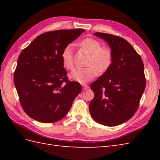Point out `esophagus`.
Returning <instances> with one entry per match:
<instances>
[{"mask_svg":"<svg viewBox=\"0 0 160 160\" xmlns=\"http://www.w3.org/2000/svg\"><path fill=\"white\" fill-rule=\"evenodd\" d=\"M82 86L84 89H88V88H89V86L88 85V84H82Z\"/></svg>","mask_w":160,"mask_h":160,"instance_id":"esophagus-1","label":"esophagus"}]
</instances>
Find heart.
Here are the masks:
<instances>
[{
	"instance_id": "heart-1",
	"label": "heart",
	"mask_w": 160,
	"mask_h": 160,
	"mask_svg": "<svg viewBox=\"0 0 160 160\" xmlns=\"http://www.w3.org/2000/svg\"><path fill=\"white\" fill-rule=\"evenodd\" d=\"M80 49L89 53L86 68L78 69L70 74V78L80 82H87L96 77L98 71L103 73L111 67L113 62V53L108 47H102L98 40L91 37L82 39L78 43ZM64 69L71 71L74 68L73 51L71 46H67L61 54Z\"/></svg>"
}]
</instances>
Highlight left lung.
Wrapping results in <instances>:
<instances>
[{"instance_id": "obj_1", "label": "left lung", "mask_w": 160, "mask_h": 160, "mask_svg": "<svg viewBox=\"0 0 160 160\" xmlns=\"http://www.w3.org/2000/svg\"><path fill=\"white\" fill-rule=\"evenodd\" d=\"M94 35L109 45L113 62L91 84L94 98L89 104V111L99 124L115 127L131 119L138 110L146 87L143 61L121 37L100 32Z\"/></svg>"}]
</instances>
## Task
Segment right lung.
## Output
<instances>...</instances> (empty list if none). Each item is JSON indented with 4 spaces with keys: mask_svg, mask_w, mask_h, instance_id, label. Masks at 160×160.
Returning a JSON list of instances; mask_svg holds the SVG:
<instances>
[{
    "mask_svg": "<svg viewBox=\"0 0 160 160\" xmlns=\"http://www.w3.org/2000/svg\"><path fill=\"white\" fill-rule=\"evenodd\" d=\"M85 30L60 29L42 33L20 53L13 81L26 114L42 123L62 119L82 91L63 67V49Z\"/></svg>",
    "mask_w": 160,
    "mask_h": 160,
    "instance_id": "add662e5",
    "label": "right lung"
}]
</instances>
